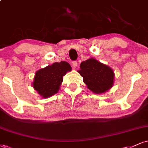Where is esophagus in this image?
Instances as JSON below:
<instances>
[{"label":"esophagus","mask_w":148,"mask_h":148,"mask_svg":"<svg viewBox=\"0 0 148 148\" xmlns=\"http://www.w3.org/2000/svg\"><path fill=\"white\" fill-rule=\"evenodd\" d=\"M72 65H73V68H76V67H77V62H76V61L73 62Z\"/></svg>","instance_id":"esophagus-1"}]
</instances>
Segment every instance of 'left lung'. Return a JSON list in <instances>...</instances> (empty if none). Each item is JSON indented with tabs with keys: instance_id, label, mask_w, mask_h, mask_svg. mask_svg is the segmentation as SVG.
<instances>
[{
	"instance_id": "obj_1",
	"label": "left lung",
	"mask_w": 148,
	"mask_h": 148,
	"mask_svg": "<svg viewBox=\"0 0 148 148\" xmlns=\"http://www.w3.org/2000/svg\"><path fill=\"white\" fill-rule=\"evenodd\" d=\"M83 82L90 91L95 94L107 92L114 84V73L110 66L90 58L80 64L77 71Z\"/></svg>"
}]
</instances>
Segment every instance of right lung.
<instances>
[{
    "instance_id": "obj_1",
    "label": "right lung",
    "mask_w": 148,
    "mask_h": 148,
    "mask_svg": "<svg viewBox=\"0 0 148 148\" xmlns=\"http://www.w3.org/2000/svg\"><path fill=\"white\" fill-rule=\"evenodd\" d=\"M72 70L66 62H55L36 71L32 86L42 98L56 94L63 82V77Z\"/></svg>"
}]
</instances>
